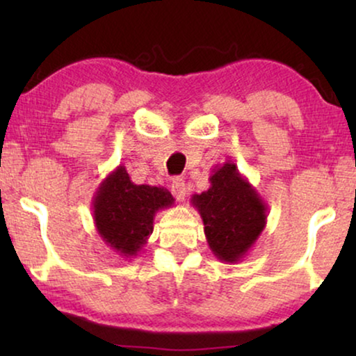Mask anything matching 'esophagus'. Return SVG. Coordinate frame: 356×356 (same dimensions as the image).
I'll return each instance as SVG.
<instances>
[{"mask_svg":"<svg viewBox=\"0 0 356 356\" xmlns=\"http://www.w3.org/2000/svg\"><path fill=\"white\" fill-rule=\"evenodd\" d=\"M172 193L173 196L177 197V201L183 202L184 197H186V184H184V179L183 178H173L172 181Z\"/></svg>","mask_w":356,"mask_h":356,"instance_id":"obj_1","label":"esophagus"}]
</instances>
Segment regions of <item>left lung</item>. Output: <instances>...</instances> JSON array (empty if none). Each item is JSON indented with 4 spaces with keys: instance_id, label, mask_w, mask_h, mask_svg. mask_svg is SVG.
Wrapping results in <instances>:
<instances>
[{
    "instance_id": "1",
    "label": "left lung",
    "mask_w": 356,
    "mask_h": 356,
    "mask_svg": "<svg viewBox=\"0 0 356 356\" xmlns=\"http://www.w3.org/2000/svg\"><path fill=\"white\" fill-rule=\"evenodd\" d=\"M211 188L191 197L201 213L209 248L217 259L236 264L254 246L267 222V204L233 162L212 170Z\"/></svg>"
}]
</instances>
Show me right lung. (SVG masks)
<instances>
[{
  "mask_svg": "<svg viewBox=\"0 0 356 356\" xmlns=\"http://www.w3.org/2000/svg\"><path fill=\"white\" fill-rule=\"evenodd\" d=\"M173 204L168 189L134 184L126 168L120 165L97 188L92 212L97 232L106 246L131 259L143 251L152 235L155 213Z\"/></svg>",
  "mask_w": 356,
  "mask_h": 356,
  "instance_id": "add662e5",
  "label": "right lung"
}]
</instances>
